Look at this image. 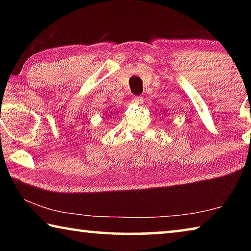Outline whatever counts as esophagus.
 <instances>
[{
    "label": "esophagus",
    "mask_w": 251,
    "mask_h": 251,
    "mask_svg": "<svg viewBox=\"0 0 251 251\" xmlns=\"http://www.w3.org/2000/svg\"><path fill=\"white\" fill-rule=\"evenodd\" d=\"M133 100L135 101L136 104H142L144 100H143V97H142V96H134Z\"/></svg>",
    "instance_id": "esophagus-1"
}]
</instances>
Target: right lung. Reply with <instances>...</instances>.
I'll return each mask as SVG.
<instances>
[{
    "label": "right lung",
    "instance_id": "obj_1",
    "mask_svg": "<svg viewBox=\"0 0 251 251\" xmlns=\"http://www.w3.org/2000/svg\"><path fill=\"white\" fill-rule=\"evenodd\" d=\"M116 109H117V108H116ZM116 109H113V108H110V110H109V114H112V115H113V114L116 112Z\"/></svg>",
    "mask_w": 251,
    "mask_h": 251
}]
</instances>
